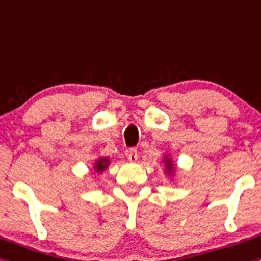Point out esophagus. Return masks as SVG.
<instances>
[{
    "label": "esophagus",
    "mask_w": 261,
    "mask_h": 261,
    "mask_svg": "<svg viewBox=\"0 0 261 261\" xmlns=\"http://www.w3.org/2000/svg\"><path fill=\"white\" fill-rule=\"evenodd\" d=\"M126 156H128V159L130 161V162H136L138 158L137 149H135V147H130L129 150H126Z\"/></svg>",
    "instance_id": "esophagus-1"
}]
</instances>
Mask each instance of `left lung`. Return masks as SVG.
Masks as SVG:
<instances>
[{"label":"left lung","mask_w":261,"mask_h":261,"mask_svg":"<svg viewBox=\"0 0 261 261\" xmlns=\"http://www.w3.org/2000/svg\"><path fill=\"white\" fill-rule=\"evenodd\" d=\"M166 166H167V171L171 172L172 168H174V166L171 165V162H170V159H167V162H166Z\"/></svg>","instance_id":"obj_1"}]
</instances>
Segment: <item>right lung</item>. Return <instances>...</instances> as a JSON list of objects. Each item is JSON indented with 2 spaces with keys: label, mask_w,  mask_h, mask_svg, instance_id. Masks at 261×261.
Returning a JSON list of instances; mask_svg holds the SVG:
<instances>
[{
  "label": "right lung",
  "mask_w": 261,
  "mask_h": 261,
  "mask_svg": "<svg viewBox=\"0 0 261 261\" xmlns=\"http://www.w3.org/2000/svg\"><path fill=\"white\" fill-rule=\"evenodd\" d=\"M108 163H110V161H108V158H100L98 161V162L95 163V170L98 172H102L103 170H105L106 167L108 166Z\"/></svg>",
  "instance_id": "right-lung-1"
}]
</instances>
